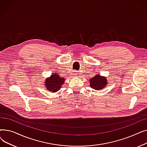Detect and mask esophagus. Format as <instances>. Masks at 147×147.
Wrapping results in <instances>:
<instances>
[{
	"mask_svg": "<svg viewBox=\"0 0 147 147\" xmlns=\"http://www.w3.org/2000/svg\"><path fill=\"white\" fill-rule=\"evenodd\" d=\"M78 73L77 72V71H74V72H73V75H74V76H78Z\"/></svg>",
	"mask_w": 147,
	"mask_h": 147,
	"instance_id": "34e87169",
	"label": "esophagus"
}]
</instances>
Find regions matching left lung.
Returning a JSON list of instances; mask_svg holds the SVG:
<instances>
[{"label":"left lung","mask_w":147,"mask_h":147,"mask_svg":"<svg viewBox=\"0 0 147 147\" xmlns=\"http://www.w3.org/2000/svg\"><path fill=\"white\" fill-rule=\"evenodd\" d=\"M89 84L91 88L99 90L107 86L108 80L106 77L101 76L99 74H96L94 78L90 79Z\"/></svg>","instance_id":"obj_1"}]
</instances>
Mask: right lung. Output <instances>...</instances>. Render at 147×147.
I'll return each instance as SVG.
<instances>
[{
  "instance_id": "right-lung-1",
  "label": "right lung",
  "mask_w": 147,
  "mask_h": 147,
  "mask_svg": "<svg viewBox=\"0 0 147 147\" xmlns=\"http://www.w3.org/2000/svg\"><path fill=\"white\" fill-rule=\"evenodd\" d=\"M65 82V79L62 78L57 73H53L49 78L45 79V86L46 89L52 93L58 92Z\"/></svg>"
}]
</instances>
